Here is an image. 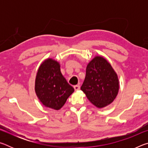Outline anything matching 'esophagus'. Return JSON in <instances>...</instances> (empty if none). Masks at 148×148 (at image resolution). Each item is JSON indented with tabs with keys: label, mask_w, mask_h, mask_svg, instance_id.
Listing matches in <instances>:
<instances>
[{
	"label": "esophagus",
	"mask_w": 148,
	"mask_h": 148,
	"mask_svg": "<svg viewBox=\"0 0 148 148\" xmlns=\"http://www.w3.org/2000/svg\"><path fill=\"white\" fill-rule=\"evenodd\" d=\"M74 88L75 90H76V91H77V90H79L80 89V86H79V85H76V86H74Z\"/></svg>",
	"instance_id": "34e87169"
}]
</instances>
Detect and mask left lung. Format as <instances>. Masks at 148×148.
<instances>
[{"instance_id": "obj_1", "label": "left lung", "mask_w": 148, "mask_h": 148, "mask_svg": "<svg viewBox=\"0 0 148 148\" xmlns=\"http://www.w3.org/2000/svg\"><path fill=\"white\" fill-rule=\"evenodd\" d=\"M119 82L110 62L102 56H95L86 68V76L81 87L87 98L102 108L113 102L118 94Z\"/></svg>"}]
</instances>
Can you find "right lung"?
Listing matches in <instances>:
<instances>
[{
    "label": "right lung",
    "mask_w": 148,
    "mask_h": 148,
    "mask_svg": "<svg viewBox=\"0 0 148 148\" xmlns=\"http://www.w3.org/2000/svg\"><path fill=\"white\" fill-rule=\"evenodd\" d=\"M34 89L44 106L56 110L64 106L74 91L61 74L59 62L51 58L45 60L39 66Z\"/></svg>",
    "instance_id": "obj_1"
}]
</instances>
